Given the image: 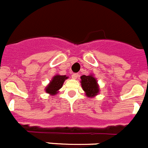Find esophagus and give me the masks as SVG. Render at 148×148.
I'll use <instances>...</instances> for the list:
<instances>
[{"mask_svg": "<svg viewBox=\"0 0 148 148\" xmlns=\"http://www.w3.org/2000/svg\"><path fill=\"white\" fill-rule=\"evenodd\" d=\"M78 76H79V75H78V73H73V75H72V78H73V79H77L78 78Z\"/></svg>", "mask_w": 148, "mask_h": 148, "instance_id": "34e87169", "label": "esophagus"}]
</instances>
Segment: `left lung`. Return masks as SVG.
<instances>
[{
    "label": "left lung",
    "mask_w": 148,
    "mask_h": 148,
    "mask_svg": "<svg viewBox=\"0 0 148 148\" xmlns=\"http://www.w3.org/2000/svg\"><path fill=\"white\" fill-rule=\"evenodd\" d=\"M80 82L83 90L88 97L93 98L99 94V86L97 80L94 75H93V74H90L88 75H84L81 76Z\"/></svg>",
    "instance_id": "obj_1"
}]
</instances>
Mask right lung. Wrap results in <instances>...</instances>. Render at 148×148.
Segmentation results:
<instances>
[{
  "label": "right lung",
  "instance_id": "1",
  "mask_svg": "<svg viewBox=\"0 0 148 148\" xmlns=\"http://www.w3.org/2000/svg\"><path fill=\"white\" fill-rule=\"evenodd\" d=\"M67 78L68 76L67 75H61L59 74L54 75L49 84L45 88V91L50 94L51 96H54L59 93V90L62 87L64 81Z\"/></svg>",
  "mask_w": 148,
  "mask_h": 148
}]
</instances>
